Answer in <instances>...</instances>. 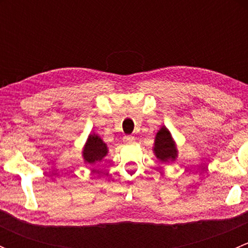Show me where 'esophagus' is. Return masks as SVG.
<instances>
[{
    "mask_svg": "<svg viewBox=\"0 0 248 248\" xmlns=\"http://www.w3.org/2000/svg\"><path fill=\"white\" fill-rule=\"evenodd\" d=\"M124 141L126 142V144H132V142L136 141V138L132 136H126V137H124Z\"/></svg>",
    "mask_w": 248,
    "mask_h": 248,
    "instance_id": "obj_1",
    "label": "esophagus"
}]
</instances>
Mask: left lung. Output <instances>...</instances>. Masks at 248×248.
Segmentation results:
<instances>
[{
	"instance_id": "8db88e82",
	"label": "left lung",
	"mask_w": 248,
	"mask_h": 248,
	"mask_svg": "<svg viewBox=\"0 0 248 248\" xmlns=\"http://www.w3.org/2000/svg\"><path fill=\"white\" fill-rule=\"evenodd\" d=\"M154 150L157 158L163 162L174 161L175 157H176V147L172 141L170 133L166 127H162L157 133Z\"/></svg>"
}]
</instances>
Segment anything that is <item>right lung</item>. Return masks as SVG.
Returning <instances> with one entry per match:
<instances>
[{"instance_id":"1","label":"right lung","mask_w":248,"mask_h":248,"mask_svg":"<svg viewBox=\"0 0 248 248\" xmlns=\"http://www.w3.org/2000/svg\"><path fill=\"white\" fill-rule=\"evenodd\" d=\"M107 154H108V149H107L106 144L102 141V139L98 136L91 134L84 149L85 161L87 163H96V162L101 161Z\"/></svg>"}]
</instances>
